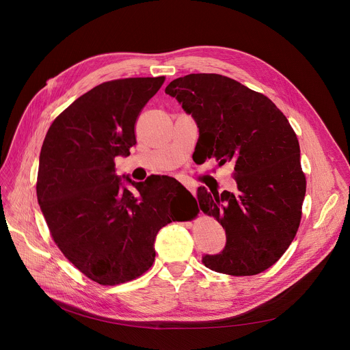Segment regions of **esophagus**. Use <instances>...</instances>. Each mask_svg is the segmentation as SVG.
<instances>
[{"label": "esophagus", "mask_w": 350, "mask_h": 350, "mask_svg": "<svg viewBox=\"0 0 350 350\" xmlns=\"http://www.w3.org/2000/svg\"><path fill=\"white\" fill-rule=\"evenodd\" d=\"M188 189H189V191H191L193 193V196H196V189L194 188H191V187H187Z\"/></svg>", "instance_id": "obj_1"}]
</instances>
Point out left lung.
<instances>
[{"label": "left lung", "instance_id": "8db88e82", "mask_svg": "<svg viewBox=\"0 0 350 350\" xmlns=\"http://www.w3.org/2000/svg\"><path fill=\"white\" fill-rule=\"evenodd\" d=\"M165 92L194 117L201 154L234 166L237 194L198 188L200 208L226 232L224 251L204 256V265L233 276L264 272L289 248L301 220L306 176L292 125L262 93L219 74H189Z\"/></svg>", "mask_w": 350, "mask_h": 350}]
</instances>
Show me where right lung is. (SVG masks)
I'll return each instance as SVG.
<instances>
[{
  "label": "right lung",
  "instance_id": "add662e5",
  "mask_svg": "<svg viewBox=\"0 0 350 350\" xmlns=\"http://www.w3.org/2000/svg\"><path fill=\"white\" fill-rule=\"evenodd\" d=\"M165 77L125 78L94 86L62 111L46 134L38 173V201L50 234L85 276L114 286L145 273L154 237L170 221L174 178L148 177L122 187L114 157L137 144L135 122Z\"/></svg>",
  "mask_w": 350,
  "mask_h": 350
}]
</instances>
